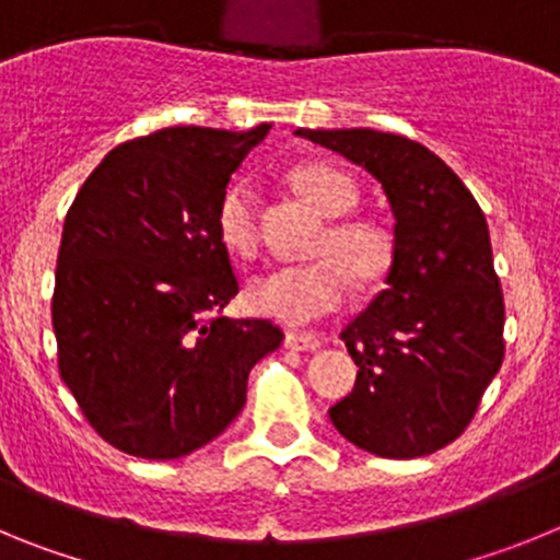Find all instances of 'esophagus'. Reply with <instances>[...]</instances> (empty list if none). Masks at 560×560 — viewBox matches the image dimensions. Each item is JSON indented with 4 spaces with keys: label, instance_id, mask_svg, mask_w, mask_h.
<instances>
[{
    "label": "esophagus",
    "instance_id": "esophagus-1",
    "mask_svg": "<svg viewBox=\"0 0 560 560\" xmlns=\"http://www.w3.org/2000/svg\"><path fill=\"white\" fill-rule=\"evenodd\" d=\"M323 345V339L314 334H285V348L289 350H303V353H308V350H316Z\"/></svg>",
    "mask_w": 560,
    "mask_h": 560
}]
</instances>
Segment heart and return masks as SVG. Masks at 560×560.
<instances>
[{"instance_id":"heart-1","label":"heart","mask_w":560,"mask_h":560,"mask_svg":"<svg viewBox=\"0 0 560 560\" xmlns=\"http://www.w3.org/2000/svg\"><path fill=\"white\" fill-rule=\"evenodd\" d=\"M291 185L316 212L336 221L319 237L316 260L257 275L246 285V303L255 314L285 325H311L348 300L350 275L364 285L378 283L387 275L395 257V235L378 219H339L359 201V187L339 167L323 162L300 165L291 173ZM215 230L230 252L255 255L260 235L252 182L237 179L226 187L215 210Z\"/></svg>"}]
</instances>
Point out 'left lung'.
Here are the masks:
<instances>
[{"label": "left lung", "instance_id": "1", "mask_svg": "<svg viewBox=\"0 0 560 560\" xmlns=\"http://www.w3.org/2000/svg\"><path fill=\"white\" fill-rule=\"evenodd\" d=\"M296 133L373 173L395 219L387 289L341 330L359 373L330 420L375 457L438 452L471 423L504 359V303L482 210L438 153L407 137Z\"/></svg>", "mask_w": 560, "mask_h": 560}]
</instances>
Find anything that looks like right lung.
Masks as SVG:
<instances>
[{"mask_svg": "<svg viewBox=\"0 0 560 560\" xmlns=\"http://www.w3.org/2000/svg\"><path fill=\"white\" fill-rule=\"evenodd\" d=\"M176 126L122 142L63 221L52 330L58 370L97 434L142 459L219 438L246 404L249 370L280 348L269 319H230L237 294L215 210L269 133Z\"/></svg>", "mask_w": 560, "mask_h": 560, "instance_id": "right-lung-1", "label": "right lung"}]
</instances>
